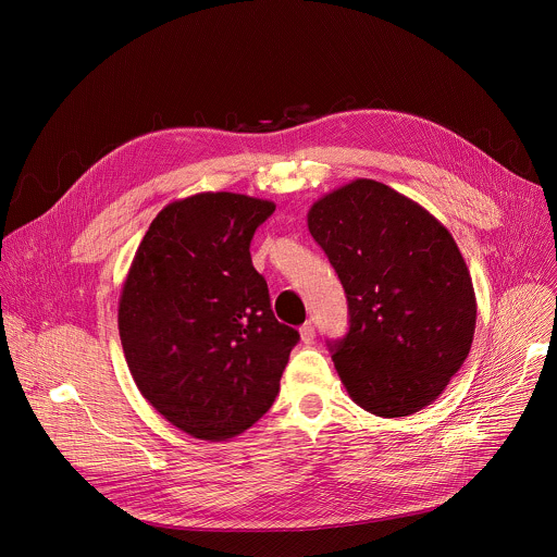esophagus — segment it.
<instances>
[{"instance_id": "esophagus-1", "label": "esophagus", "mask_w": 557, "mask_h": 557, "mask_svg": "<svg viewBox=\"0 0 557 557\" xmlns=\"http://www.w3.org/2000/svg\"><path fill=\"white\" fill-rule=\"evenodd\" d=\"M300 338H302V343H307V345H311V343L315 341V327H313L311 321L300 327Z\"/></svg>"}]
</instances>
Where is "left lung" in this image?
Segmentation results:
<instances>
[{"mask_svg": "<svg viewBox=\"0 0 557 557\" xmlns=\"http://www.w3.org/2000/svg\"><path fill=\"white\" fill-rule=\"evenodd\" d=\"M307 223L347 294L349 332L332 345L345 391L382 418L424 409L466 362L476 330V294L453 234L367 177L319 197Z\"/></svg>", "mask_w": 557, "mask_h": 557, "instance_id": "obj_1", "label": "left lung"}]
</instances>
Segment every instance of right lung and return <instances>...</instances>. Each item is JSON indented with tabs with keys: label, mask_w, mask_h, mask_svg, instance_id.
I'll return each mask as SVG.
<instances>
[{
	"label": "right lung",
	"mask_w": 557,
	"mask_h": 557,
	"mask_svg": "<svg viewBox=\"0 0 557 557\" xmlns=\"http://www.w3.org/2000/svg\"><path fill=\"white\" fill-rule=\"evenodd\" d=\"M274 201L197 193L164 206L122 283L117 327L131 375L173 426L223 442L274 403L300 334L278 323L250 239Z\"/></svg>",
	"instance_id": "add662e5"
}]
</instances>
